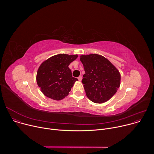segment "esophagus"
<instances>
[{
	"label": "esophagus",
	"mask_w": 154,
	"mask_h": 154,
	"mask_svg": "<svg viewBox=\"0 0 154 154\" xmlns=\"http://www.w3.org/2000/svg\"><path fill=\"white\" fill-rule=\"evenodd\" d=\"M78 79H79V81H81V80H82V76H81V75H80V76H79V77H78Z\"/></svg>",
	"instance_id": "obj_1"
}]
</instances>
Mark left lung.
Wrapping results in <instances>:
<instances>
[{
    "label": "left lung",
    "mask_w": 154,
    "mask_h": 154,
    "mask_svg": "<svg viewBox=\"0 0 154 154\" xmlns=\"http://www.w3.org/2000/svg\"><path fill=\"white\" fill-rule=\"evenodd\" d=\"M80 60L85 71L82 82L86 96L96 103L110 99L120 86L118 69L108 59L96 54L80 55Z\"/></svg>",
    "instance_id": "obj_1"
}]
</instances>
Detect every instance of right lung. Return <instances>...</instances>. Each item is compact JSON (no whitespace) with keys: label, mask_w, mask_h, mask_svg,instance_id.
I'll return each mask as SVG.
<instances>
[{"label":"right lung","mask_w":154,"mask_h":154,"mask_svg":"<svg viewBox=\"0 0 154 154\" xmlns=\"http://www.w3.org/2000/svg\"><path fill=\"white\" fill-rule=\"evenodd\" d=\"M77 57V55L60 54L41 64L36 74V82L44 95L60 100L69 94L78 79L72 77L68 66Z\"/></svg>","instance_id":"obj_1"}]
</instances>
